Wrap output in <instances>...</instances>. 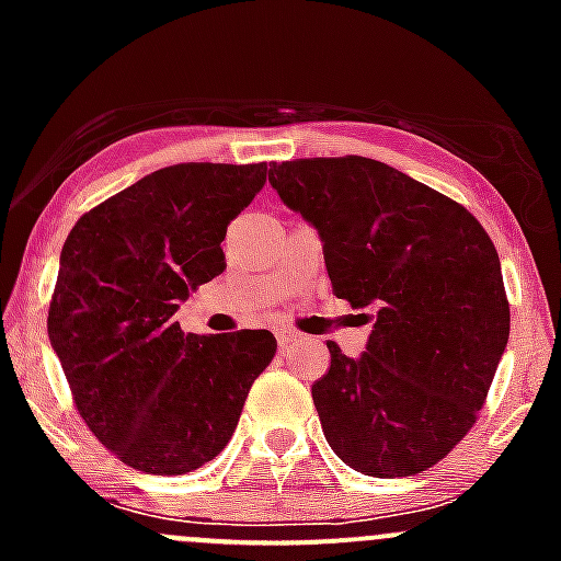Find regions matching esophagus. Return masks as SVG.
Here are the masks:
<instances>
[{
  "label": "esophagus",
  "instance_id": "1",
  "mask_svg": "<svg viewBox=\"0 0 561 561\" xmlns=\"http://www.w3.org/2000/svg\"><path fill=\"white\" fill-rule=\"evenodd\" d=\"M296 339H298V333H293L290 328H276V342H279L282 350L290 347V344L296 342Z\"/></svg>",
  "mask_w": 561,
  "mask_h": 561
}]
</instances>
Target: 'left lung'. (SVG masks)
Wrapping results in <instances>:
<instances>
[{
	"label": "left lung",
	"instance_id": "8db88e82",
	"mask_svg": "<svg viewBox=\"0 0 561 561\" xmlns=\"http://www.w3.org/2000/svg\"><path fill=\"white\" fill-rule=\"evenodd\" d=\"M271 186L317 230L333 296L371 309L366 353L328 342L312 386L322 434L355 472L407 478L472 428L511 336L500 254L463 206L386 162H271Z\"/></svg>",
	"mask_w": 561,
	"mask_h": 561
}]
</instances>
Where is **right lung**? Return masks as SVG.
I'll list each match as a JSON object with an SVG mask.
<instances>
[{
    "mask_svg": "<svg viewBox=\"0 0 561 561\" xmlns=\"http://www.w3.org/2000/svg\"><path fill=\"white\" fill-rule=\"evenodd\" d=\"M265 184V162H184L83 214L59 257L48 336L83 423L118 461L184 474L222 454L271 331L184 333L173 314L225 271L228 225Z\"/></svg>",
    "mask_w": 561,
    "mask_h": 561,
    "instance_id": "right-lung-1",
    "label": "right lung"
}]
</instances>
